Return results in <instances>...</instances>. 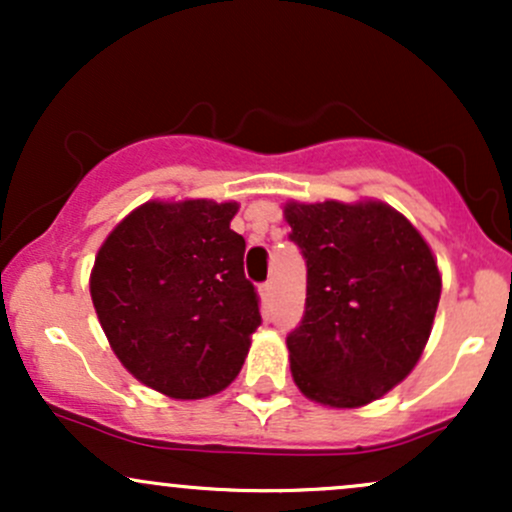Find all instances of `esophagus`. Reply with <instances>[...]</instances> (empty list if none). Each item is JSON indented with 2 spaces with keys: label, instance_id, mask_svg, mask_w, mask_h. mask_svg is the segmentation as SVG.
<instances>
[{
  "label": "esophagus",
  "instance_id": "esophagus-1",
  "mask_svg": "<svg viewBox=\"0 0 512 512\" xmlns=\"http://www.w3.org/2000/svg\"><path fill=\"white\" fill-rule=\"evenodd\" d=\"M260 296H262V303L269 308V305H272V281H267V284L260 286Z\"/></svg>",
  "mask_w": 512,
  "mask_h": 512
}]
</instances>
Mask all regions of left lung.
Here are the masks:
<instances>
[{
    "instance_id": "1",
    "label": "left lung",
    "mask_w": 512,
    "mask_h": 512,
    "mask_svg": "<svg viewBox=\"0 0 512 512\" xmlns=\"http://www.w3.org/2000/svg\"><path fill=\"white\" fill-rule=\"evenodd\" d=\"M308 267L305 313L286 337L293 383L334 409L380 399L419 363L440 301L431 248L378 199L286 202Z\"/></svg>"
}]
</instances>
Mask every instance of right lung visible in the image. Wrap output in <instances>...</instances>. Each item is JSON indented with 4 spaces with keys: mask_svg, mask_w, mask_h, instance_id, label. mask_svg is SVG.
Instances as JSON below:
<instances>
[{
    "mask_svg": "<svg viewBox=\"0 0 512 512\" xmlns=\"http://www.w3.org/2000/svg\"><path fill=\"white\" fill-rule=\"evenodd\" d=\"M236 202L151 199L103 240L91 301L115 356L139 383L173 399L226 390L260 327L245 279Z\"/></svg>",
    "mask_w": 512,
    "mask_h": 512,
    "instance_id": "obj_1",
    "label": "right lung"
}]
</instances>
